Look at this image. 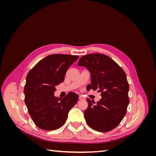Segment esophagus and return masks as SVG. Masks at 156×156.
<instances>
[{
  "instance_id": "34e87169",
  "label": "esophagus",
  "mask_w": 156,
  "mask_h": 156,
  "mask_svg": "<svg viewBox=\"0 0 156 156\" xmlns=\"http://www.w3.org/2000/svg\"><path fill=\"white\" fill-rule=\"evenodd\" d=\"M79 100H84V98L83 96H79Z\"/></svg>"
}]
</instances>
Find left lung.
Returning a JSON list of instances; mask_svg holds the SVG:
<instances>
[{"instance_id": "left-lung-1", "label": "left lung", "mask_w": 156, "mask_h": 156, "mask_svg": "<svg viewBox=\"0 0 156 156\" xmlns=\"http://www.w3.org/2000/svg\"><path fill=\"white\" fill-rule=\"evenodd\" d=\"M78 66L90 73L91 84L87 87L101 92V100L96 103L87 99L88 107L84 116L87 124L97 131L112 130L124 119L129 103L125 72L110 57L100 53L82 56Z\"/></svg>"}]
</instances>
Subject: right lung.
<instances>
[{"label":"right lung","mask_w":156,"mask_h":156,"mask_svg":"<svg viewBox=\"0 0 156 156\" xmlns=\"http://www.w3.org/2000/svg\"><path fill=\"white\" fill-rule=\"evenodd\" d=\"M76 55L53 54L37 62L28 73L24 88L25 103L33 122L39 128L55 130L66 121L79 96L69 92L63 98L54 96L55 87L62 83Z\"/></svg>","instance_id":"right-lung-1"}]
</instances>
